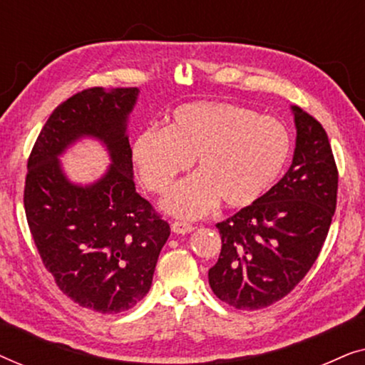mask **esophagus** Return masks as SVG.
I'll use <instances>...</instances> for the list:
<instances>
[{"label":"esophagus","instance_id":"34e87169","mask_svg":"<svg viewBox=\"0 0 365 365\" xmlns=\"http://www.w3.org/2000/svg\"><path fill=\"white\" fill-rule=\"evenodd\" d=\"M171 229H173V232H176V234H187V232L194 231V226H192V224H189V222L174 221L171 224Z\"/></svg>","mask_w":365,"mask_h":365}]
</instances>
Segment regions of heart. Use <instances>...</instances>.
Segmentation results:
<instances>
[{"mask_svg": "<svg viewBox=\"0 0 365 365\" xmlns=\"http://www.w3.org/2000/svg\"><path fill=\"white\" fill-rule=\"evenodd\" d=\"M282 121L234 103L179 106L168 128H146L133 143V161L149 191L168 192L196 159L199 173L178 184L164 201L174 216L196 219L219 202L239 209L259 201L291 156Z\"/></svg>", "mask_w": 365, "mask_h": 365, "instance_id": "b5f03b06", "label": "heart"}]
</instances>
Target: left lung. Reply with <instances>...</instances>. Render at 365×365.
Returning <instances> with one entry per match:
<instances>
[{
    "mask_svg": "<svg viewBox=\"0 0 365 365\" xmlns=\"http://www.w3.org/2000/svg\"><path fill=\"white\" fill-rule=\"evenodd\" d=\"M292 111L291 168L259 201L216 224L222 247L209 286L242 311L281 301L306 277L336 212L339 173L326 129L301 108Z\"/></svg>",
    "mask_w": 365,
    "mask_h": 365,
    "instance_id": "1",
    "label": "left lung"
}]
</instances>
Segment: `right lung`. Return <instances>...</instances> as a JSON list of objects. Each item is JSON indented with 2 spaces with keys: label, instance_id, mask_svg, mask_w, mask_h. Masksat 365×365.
<instances>
[{
  "label": "right lung",
  "instance_id": "obj_1",
  "mask_svg": "<svg viewBox=\"0 0 365 365\" xmlns=\"http://www.w3.org/2000/svg\"><path fill=\"white\" fill-rule=\"evenodd\" d=\"M138 88L83 89L54 109L28 158L24 211L43 266L79 306L116 314L149 292L171 227L133 181L128 114ZM81 135L107 144L113 164L98 183H69L57 156Z\"/></svg>",
  "mask_w": 365,
  "mask_h": 365
}]
</instances>
